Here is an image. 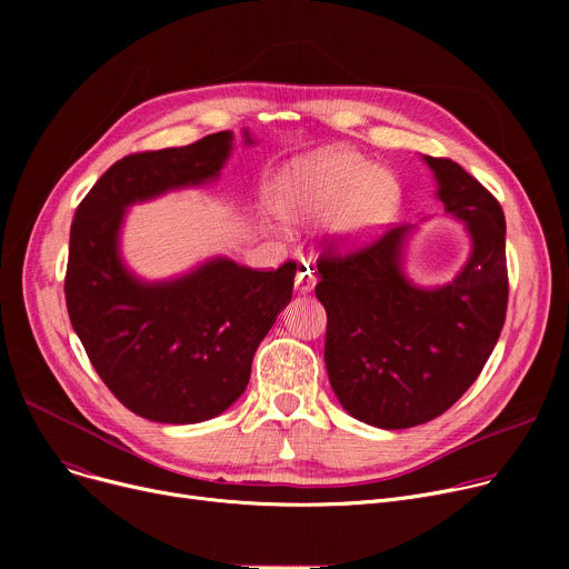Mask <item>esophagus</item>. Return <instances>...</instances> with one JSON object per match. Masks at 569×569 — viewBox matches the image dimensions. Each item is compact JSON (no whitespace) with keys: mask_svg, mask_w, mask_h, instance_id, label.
Wrapping results in <instances>:
<instances>
[{"mask_svg":"<svg viewBox=\"0 0 569 569\" xmlns=\"http://www.w3.org/2000/svg\"><path fill=\"white\" fill-rule=\"evenodd\" d=\"M316 286V269L309 264V262H302L300 269H297V279H295V288L297 292H311Z\"/></svg>","mask_w":569,"mask_h":569,"instance_id":"1","label":"esophagus"}]
</instances>
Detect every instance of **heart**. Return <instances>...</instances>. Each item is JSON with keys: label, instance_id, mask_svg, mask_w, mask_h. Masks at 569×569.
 I'll use <instances>...</instances> for the list:
<instances>
[{"label": "heart", "instance_id": "heart-1", "mask_svg": "<svg viewBox=\"0 0 569 569\" xmlns=\"http://www.w3.org/2000/svg\"><path fill=\"white\" fill-rule=\"evenodd\" d=\"M401 204L399 179L352 152L318 149L290 161L272 187L274 214L288 226L325 219L335 244L355 249L390 223Z\"/></svg>", "mask_w": 569, "mask_h": 569}]
</instances>
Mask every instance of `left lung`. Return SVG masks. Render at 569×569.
Wrapping results in <instances>:
<instances>
[{
  "mask_svg": "<svg viewBox=\"0 0 569 569\" xmlns=\"http://www.w3.org/2000/svg\"><path fill=\"white\" fill-rule=\"evenodd\" d=\"M422 159L445 214L470 237L468 260L450 283L425 288L406 277L415 226L387 230L346 256L330 244L318 258L327 376L343 410L378 429L425 425L457 403L485 369L507 311L498 200L459 163Z\"/></svg>",
  "mask_w": 569,
  "mask_h": 569,
  "instance_id": "obj_1",
  "label": "left lung"
}]
</instances>
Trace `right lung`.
Wrapping results in <instances>:
<instances>
[{
  "instance_id": "obj_1",
  "label": "right lung",
  "mask_w": 569,
  "mask_h": 569,
  "mask_svg": "<svg viewBox=\"0 0 569 569\" xmlns=\"http://www.w3.org/2000/svg\"><path fill=\"white\" fill-rule=\"evenodd\" d=\"M253 142L244 129V144ZM230 152L232 131H219L187 147L129 154L76 209L69 318L108 390L144 420L198 425L228 410L292 297L295 262L258 272L219 256L177 279L142 281L119 253L131 204L214 182Z\"/></svg>"
}]
</instances>
